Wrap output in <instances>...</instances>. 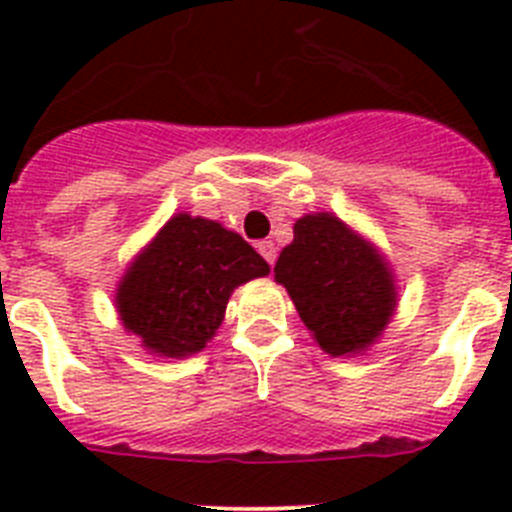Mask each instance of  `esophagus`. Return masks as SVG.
<instances>
[{"mask_svg": "<svg viewBox=\"0 0 512 512\" xmlns=\"http://www.w3.org/2000/svg\"><path fill=\"white\" fill-rule=\"evenodd\" d=\"M256 251H259L261 256H264L266 264L274 266V261H277V246H274V243H271V241H259V243H256Z\"/></svg>", "mask_w": 512, "mask_h": 512, "instance_id": "1", "label": "esophagus"}]
</instances>
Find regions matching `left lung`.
I'll return each mask as SVG.
<instances>
[{
  "mask_svg": "<svg viewBox=\"0 0 512 512\" xmlns=\"http://www.w3.org/2000/svg\"><path fill=\"white\" fill-rule=\"evenodd\" d=\"M274 277L333 356L369 346L395 310V287L379 253L328 212L297 220L295 241L279 253Z\"/></svg>",
  "mask_w": 512,
  "mask_h": 512,
  "instance_id": "8db88e82",
  "label": "left lung"
}]
</instances>
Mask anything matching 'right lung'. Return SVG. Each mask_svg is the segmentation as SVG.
<instances>
[{"mask_svg":"<svg viewBox=\"0 0 512 512\" xmlns=\"http://www.w3.org/2000/svg\"><path fill=\"white\" fill-rule=\"evenodd\" d=\"M266 274L269 264L238 233L174 215L122 279L117 312L148 351L179 359L215 336L238 284Z\"/></svg>","mask_w":512,"mask_h":512,"instance_id":"add662e5","label":"right lung"}]
</instances>
